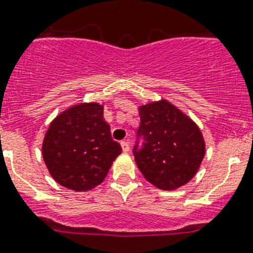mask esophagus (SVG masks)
<instances>
[{
    "label": "esophagus",
    "instance_id": "obj_1",
    "mask_svg": "<svg viewBox=\"0 0 253 253\" xmlns=\"http://www.w3.org/2000/svg\"><path fill=\"white\" fill-rule=\"evenodd\" d=\"M122 147H123V151L124 152H128L130 150V145H129L128 141H123L122 142Z\"/></svg>",
    "mask_w": 253,
    "mask_h": 253
}]
</instances>
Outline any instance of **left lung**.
Instances as JSON below:
<instances>
[{
	"label": "left lung",
	"mask_w": 253,
	"mask_h": 253,
	"mask_svg": "<svg viewBox=\"0 0 253 253\" xmlns=\"http://www.w3.org/2000/svg\"><path fill=\"white\" fill-rule=\"evenodd\" d=\"M141 125L133 154L137 167L150 183L176 190L197 174L206 154L199 126L166 99L139 106ZM144 138L139 147V138Z\"/></svg>",
	"instance_id": "1"
}]
</instances>
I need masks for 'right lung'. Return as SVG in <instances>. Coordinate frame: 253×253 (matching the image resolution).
<instances>
[{"label": "right lung", "instance_id": "right-lung-1", "mask_svg": "<svg viewBox=\"0 0 253 253\" xmlns=\"http://www.w3.org/2000/svg\"><path fill=\"white\" fill-rule=\"evenodd\" d=\"M122 146L104 122L103 104H75L54 119L42 142V158L56 182L86 191L103 182Z\"/></svg>", "mask_w": 253, "mask_h": 253}]
</instances>
